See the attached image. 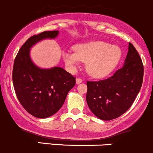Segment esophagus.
Wrapping results in <instances>:
<instances>
[{
  "instance_id": "34e87169",
  "label": "esophagus",
  "mask_w": 153,
  "mask_h": 153,
  "mask_svg": "<svg viewBox=\"0 0 153 153\" xmlns=\"http://www.w3.org/2000/svg\"><path fill=\"white\" fill-rule=\"evenodd\" d=\"M82 82V79L80 78H76V84H79V83H81Z\"/></svg>"
}]
</instances>
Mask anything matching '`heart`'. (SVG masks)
I'll return each instance as SVG.
<instances>
[{"mask_svg":"<svg viewBox=\"0 0 153 153\" xmlns=\"http://www.w3.org/2000/svg\"><path fill=\"white\" fill-rule=\"evenodd\" d=\"M121 56L118 46L102 41L79 44L75 46L74 51L63 53V60L71 71H76L82 62L86 63L88 74L95 78H102L111 73Z\"/></svg>","mask_w":153,"mask_h":153,"instance_id":"b5f03b06","label":"heart"}]
</instances>
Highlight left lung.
<instances>
[{
	"mask_svg": "<svg viewBox=\"0 0 153 153\" xmlns=\"http://www.w3.org/2000/svg\"><path fill=\"white\" fill-rule=\"evenodd\" d=\"M143 66L134 47L128 44L123 67L104 80L87 82L86 101L100 120H111L124 114L134 102L143 82Z\"/></svg>",
	"mask_w": 153,
	"mask_h": 153,
	"instance_id": "left-lung-1",
	"label": "left lung"
}]
</instances>
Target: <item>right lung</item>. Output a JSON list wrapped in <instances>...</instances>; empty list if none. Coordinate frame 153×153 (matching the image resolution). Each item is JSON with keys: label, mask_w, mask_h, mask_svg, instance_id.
I'll return each instance as SVG.
<instances>
[{"label": "right lung", "mask_w": 153, "mask_h": 153, "mask_svg": "<svg viewBox=\"0 0 153 153\" xmlns=\"http://www.w3.org/2000/svg\"><path fill=\"white\" fill-rule=\"evenodd\" d=\"M59 30L31 36L22 45L14 62L13 82L19 102L27 112L38 118L53 115L64 104L76 83L75 77L60 67L42 68L34 64L30 49L45 39H53Z\"/></svg>", "instance_id": "add662e5"}]
</instances>
